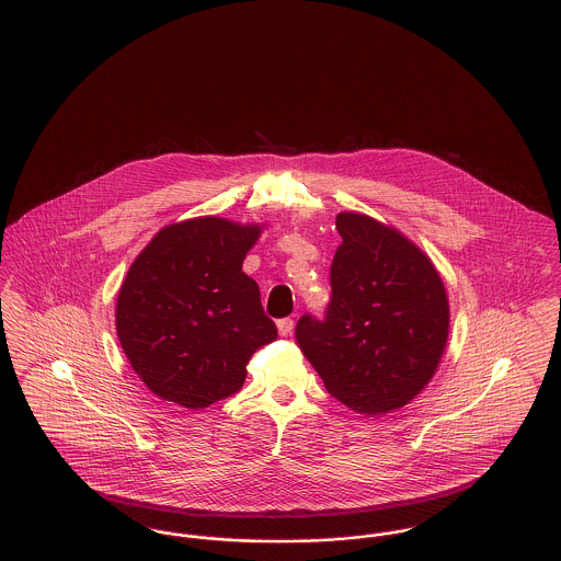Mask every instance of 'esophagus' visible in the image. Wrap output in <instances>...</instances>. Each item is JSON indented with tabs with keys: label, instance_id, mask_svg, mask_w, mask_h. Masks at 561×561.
<instances>
[{
	"label": "esophagus",
	"instance_id": "esophagus-1",
	"mask_svg": "<svg viewBox=\"0 0 561 561\" xmlns=\"http://www.w3.org/2000/svg\"><path fill=\"white\" fill-rule=\"evenodd\" d=\"M277 329H279V335H290L293 333V329H295V320L293 318H282V320H277Z\"/></svg>",
	"mask_w": 561,
	"mask_h": 561
}]
</instances>
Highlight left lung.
<instances>
[{"mask_svg":"<svg viewBox=\"0 0 561 561\" xmlns=\"http://www.w3.org/2000/svg\"><path fill=\"white\" fill-rule=\"evenodd\" d=\"M324 318L297 322V342L327 390L360 414H388L432 380L448 340L444 284L394 228L340 214Z\"/></svg>","mask_w":561,"mask_h":561,"instance_id":"obj_1","label":"left lung"}]
</instances>
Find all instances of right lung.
I'll return each mask as SVG.
<instances>
[{
    "label": "right lung",
    "mask_w": 561,
    "mask_h": 561,
    "mask_svg": "<svg viewBox=\"0 0 561 561\" xmlns=\"http://www.w3.org/2000/svg\"><path fill=\"white\" fill-rule=\"evenodd\" d=\"M259 234V226L196 217L162 228L131 262L117 335L158 397L209 408L241 390L254 352L277 340L259 284L241 271Z\"/></svg>",
    "instance_id": "right-lung-1"
}]
</instances>
